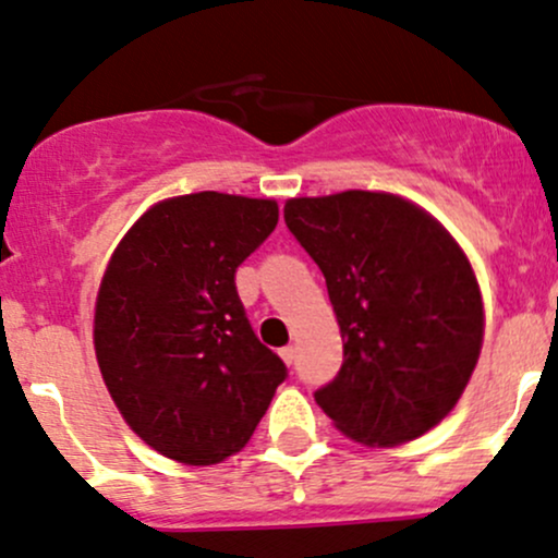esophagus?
<instances>
[{
	"instance_id": "1",
	"label": "esophagus",
	"mask_w": 558,
	"mask_h": 558,
	"mask_svg": "<svg viewBox=\"0 0 558 558\" xmlns=\"http://www.w3.org/2000/svg\"><path fill=\"white\" fill-rule=\"evenodd\" d=\"M279 355H281V361L287 363V366H292V361H295V348H292V345L281 348V350H279Z\"/></svg>"
}]
</instances>
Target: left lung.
Instances as JSON below:
<instances>
[{
    "mask_svg": "<svg viewBox=\"0 0 558 558\" xmlns=\"http://www.w3.org/2000/svg\"><path fill=\"white\" fill-rule=\"evenodd\" d=\"M284 223L327 279L342 366L313 392L353 440L398 446L435 427L482 348V298L461 247L409 199L298 197Z\"/></svg>",
    "mask_w": 558,
    "mask_h": 558,
    "instance_id": "1",
    "label": "left lung"
}]
</instances>
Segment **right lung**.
I'll use <instances>...</instances> for the list:
<instances>
[{"label": "right lung", "mask_w": 558, "mask_h": 558, "mask_svg": "<svg viewBox=\"0 0 558 558\" xmlns=\"http://www.w3.org/2000/svg\"><path fill=\"white\" fill-rule=\"evenodd\" d=\"M277 221L274 199L197 192L149 208L112 253L94 313L99 372L168 459L210 466L245 448L287 379L234 284Z\"/></svg>", "instance_id": "obj_1"}]
</instances>
